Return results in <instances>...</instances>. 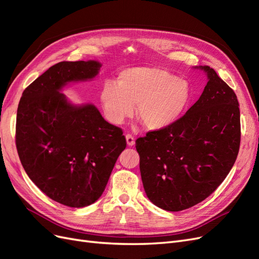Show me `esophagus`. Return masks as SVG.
Instances as JSON below:
<instances>
[{
    "label": "esophagus",
    "mask_w": 259,
    "mask_h": 259,
    "mask_svg": "<svg viewBox=\"0 0 259 259\" xmlns=\"http://www.w3.org/2000/svg\"><path fill=\"white\" fill-rule=\"evenodd\" d=\"M125 138H126V144H127V146L132 147V146H134V145H135V138L133 137L132 135L127 134L126 136H125Z\"/></svg>",
    "instance_id": "1"
}]
</instances>
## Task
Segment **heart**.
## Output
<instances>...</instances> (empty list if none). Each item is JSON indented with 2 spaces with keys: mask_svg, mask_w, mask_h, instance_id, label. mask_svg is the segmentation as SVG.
<instances>
[{
  "mask_svg": "<svg viewBox=\"0 0 259 259\" xmlns=\"http://www.w3.org/2000/svg\"><path fill=\"white\" fill-rule=\"evenodd\" d=\"M187 81L159 67L125 69L116 84L107 81L100 92L106 119L121 125L135 111L149 131L165 130L175 124L190 100Z\"/></svg>",
  "mask_w": 259,
  "mask_h": 259,
  "instance_id": "obj_1",
  "label": "heart"
}]
</instances>
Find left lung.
<instances>
[{
	"label": "left lung",
	"mask_w": 259,
	"mask_h": 259,
	"mask_svg": "<svg viewBox=\"0 0 259 259\" xmlns=\"http://www.w3.org/2000/svg\"><path fill=\"white\" fill-rule=\"evenodd\" d=\"M207 84L186 114L136 140L140 175L148 199L179 211L205 200L229 174L240 148L237 95L208 66Z\"/></svg>",
	"instance_id": "8db88e82"
}]
</instances>
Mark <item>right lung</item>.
<instances>
[{"label": "right lung", "instance_id": "right-lung-1", "mask_svg": "<svg viewBox=\"0 0 259 259\" xmlns=\"http://www.w3.org/2000/svg\"><path fill=\"white\" fill-rule=\"evenodd\" d=\"M96 60L61 61L23 91L17 109L16 147L27 175L49 198L85 207L103 194L126 140L93 104L74 105L61 93L92 81Z\"/></svg>", "mask_w": 259, "mask_h": 259}]
</instances>
